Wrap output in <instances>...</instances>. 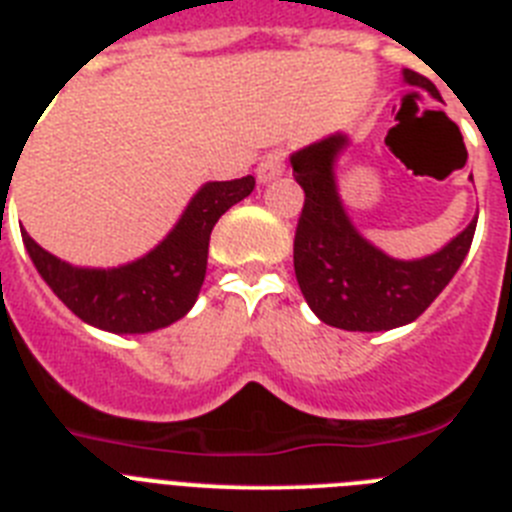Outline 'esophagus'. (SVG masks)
I'll list each match as a JSON object with an SVG mask.
<instances>
[{"label": "esophagus", "mask_w": 512, "mask_h": 512, "mask_svg": "<svg viewBox=\"0 0 512 512\" xmlns=\"http://www.w3.org/2000/svg\"><path fill=\"white\" fill-rule=\"evenodd\" d=\"M282 171H284L282 153H269V156L261 158V164L256 166V179H259L261 184H266V182H271V179H277Z\"/></svg>", "instance_id": "esophagus-1"}]
</instances>
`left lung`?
I'll return each instance as SVG.
<instances>
[{
	"instance_id": "obj_1",
	"label": "left lung",
	"mask_w": 512,
	"mask_h": 512,
	"mask_svg": "<svg viewBox=\"0 0 512 512\" xmlns=\"http://www.w3.org/2000/svg\"><path fill=\"white\" fill-rule=\"evenodd\" d=\"M402 76L410 87L438 97L431 79L418 71L405 69ZM346 146V135L336 133L289 158L305 189L295 233L297 284L312 312L333 328L361 333L400 328L423 315L454 279L472 246L477 220L425 259H392L366 241L343 210L333 164Z\"/></svg>"
}]
</instances>
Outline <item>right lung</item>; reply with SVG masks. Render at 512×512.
<instances>
[{
    "mask_svg": "<svg viewBox=\"0 0 512 512\" xmlns=\"http://www.w3.org/2000/svg\"><path fill=\"white\" fill-rule=\"evenodd\" d=\"M253 176L207 182L179 223L143 259L117 269H79L56 259L22 230L27 253L53 295L84 323L110 333H151L192 310L207 271L210 233L223 212L246 200Z\"/></svg>",
    "mask_w": 512,
    "mask_h": 512,
    "instance_id": "obj_1",
    "label": "right lung"
}]
</instances>
